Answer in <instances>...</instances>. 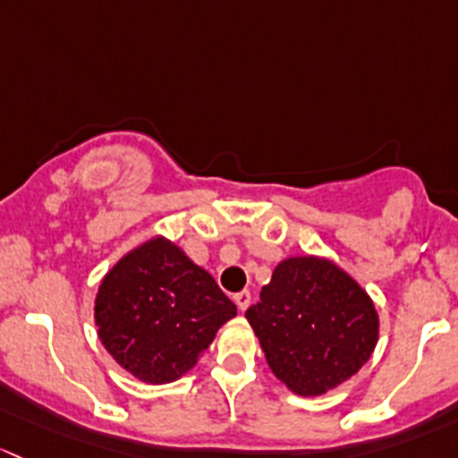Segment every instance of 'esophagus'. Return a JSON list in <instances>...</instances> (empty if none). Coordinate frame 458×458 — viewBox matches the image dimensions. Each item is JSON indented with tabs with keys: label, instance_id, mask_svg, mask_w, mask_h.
<instances>
[{
	"label": "esophagus",
	"instance_id": "1",
	"mask_svg": "<svg viewBox=\"0 0 458 458\" xmlns=\"http://www.w3.org/2000/svg\"><path fill=\"white\" fill-rule=\"evenodd\" d=\"M233 301L238 304L240 310H247L249 304H251V293L249 291H240V293L233 295Z\"/></svg>",
	"mask_w": 458,
	"mask_h": 458
}]
</instances>
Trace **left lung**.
Segmentation results:
<instances>
[{"label":"left lung","instance_id":"obj_1","mask_svg":"<svg viewBox=\"0 0 458 458\" xmlns=\"http://www.w3.org/2000/svg\"><path fill=\"white\" fill-rule=\"evenodd\" d=\"M244 318L273 375L300 397H318L351 379L379 339L370 295L337 264L286 258Z\"/></svg>","mask_w":458,"mask_h":458}]
</instances>
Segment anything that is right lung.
<instances>
[{"instance_id":"right-lung-1","label":"right lung","mask_w":458,"mask_h":458,"mask_svg":"<svg viewBox=\"0 0 458 458\" xmlns=\"http://www.w3.org/2000/svg\"><path fill=\"white\" fill-rule=\"evenodd\" d=\"M235 304L178 244L157 235L125 253L98 286V339L121 369L169 384L198 364Z\"/></svg>"}]
</instances>
